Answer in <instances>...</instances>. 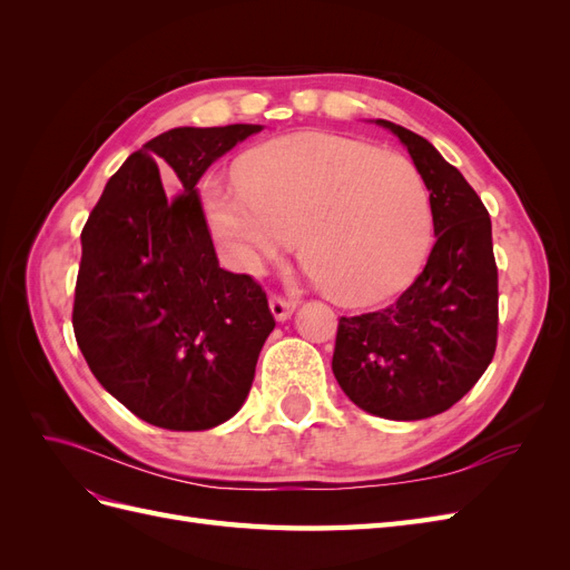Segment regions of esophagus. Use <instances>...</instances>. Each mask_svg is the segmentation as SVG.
<instances>
[{
  "label": "esophagus",
  "instance_id": "34e87169",
  "mask_svg": "<svg viewBox=\"0 0 570 570\" xmlns=\"http://www.w3.org/2000/svg\"><path fill=\"white\" fill-rule=\"evenodd\" d=\"M268 304H271V314L275 316V321H287L292 316V312H295V302H289L281 295H273Z\"/></svg>",
  "mask_w": 570,
  "mask_h": 570
}]
</instances>
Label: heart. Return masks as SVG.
Masks as SVG:
<instances>
[{"label":"heart","mask_w":570,"mask_h":570,"mask_svg":"<svg viewBox=\"0 0 570 570\" xmlns=\"http://www.w3.org/2000/svg\"><path fill=\"white\" fill-rule=\"evenodd\" d=\"M204 214L233 262L258 273L299 237V264L344 306L404 289L433 243V199L419 166L331 132L258 145L237 183L204 185Z\"/></svg>","instance_id":"b5f03b06"}]
</instances>
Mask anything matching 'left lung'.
<instances>
[{"instance_id": "8db88e82", "label": "left lung", "mask_w": 570, "mask_h": 570, "mask_svg": "<svg viewBox=\"0 0 570 570\" xmlns=\"http://www.w3.org/2000/svg\"><path fill=\"white\" fill-rule=\"evenodd\" d=\"M433 199L438 243L394 304L342 316L333 373L350 400L373 416L421 421L454 406L497 350L499 292L492 220L475 189L425 137L390 120Z\"/></svg>"}]
</instances>
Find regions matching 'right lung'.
I'll return each instance as SVG.
<instances>
[{"mask_svg": "<svg viewBox=\"0 0 570 570\" xmlns=\"http://www.w3.org/2000/svg\"><path fill=\"white\" fill-rule=\"evenodd\" d=\"M258 130L157 135L109 178L80 233L76 342L101 387L151 425L209 430L235 416L275 327L262 285L218 266L195 187ZM161 163L177 174L174 198Z\"/></svg>", "mask_w": 570, "mask_h": 570, "instance_id": "add662e5", "label": "right lung"}]
</instances>
